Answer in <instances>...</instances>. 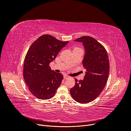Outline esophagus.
<instances>
[{
    "instance_id": "esophagus-1",
    "label": "esophagus",
    "mask_w": 131,
    "mask_h": 131,
    "mask_svg": "<svg viewBox=\"0 0 131 131\" xmlns=\"http://www.w3.org/2000/svg\"><path fill=\"white\" fill-rule=\"evenodd\" d=\"M63 78H64V79H67L69 78V76H68V75H64V76H63Z\"/></svg>"
}]
</instances>
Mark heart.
Returning a JSON list of instances; mask_svg holds the SVG:
<instances>
[{
	"mask_svg": "<svg viewBox=\"0 0 131 131\" xmlns=\"http://www.w3.org/2000/svg\"><path fill=\"white\" fill-rule=\"evenodd\" d=\"M75 49H77V48H75Z\"/></svg>",
	"mask_w": 131,
	"mask_h": 131,
	"instance_id": "heart-1",
	"label": "heart"
}]
</instances>
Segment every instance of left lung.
I'll return each instance as SVG.
<instances>
[{"mask_svg":"<svg viewBox=\"0 0 131 131\" xmlns=\"http://www.w3.org/2000/svg\"><path fill=\"white\" fill-rule=\"evenodd\" d=\"M74 41L82 42L84 47L82 63L86 72L83 80L75 79L70 94L77 102L87 103L95 100L105 88L109 72L108 53L103 46L91 37L84 36Z\"/></svg>","mask_w":131,"mask_h":131,"instance_id":"1","label":"left lung"}]
</instances>
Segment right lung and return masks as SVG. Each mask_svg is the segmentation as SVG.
<instances>
[{"mask_svg":"<svg viewBox=\"0 0 131 131\" xmlns=\"http://www.w3.org/2000/svg\"><path fill=\"white\" fill-rule=\"evenodd\" d=\"M68 41H61L50 35H43L35 40L26 56L23 77L30 92L40 100L54 96L63 76L51 69L52 62Z\"/></svg>","mask_w":131,"mask_h":131,"instance_id":"right-lung-1","label":"right lung"}]
</instances>
